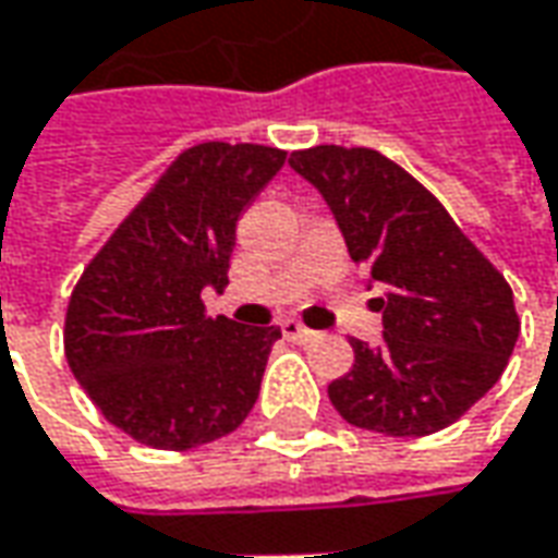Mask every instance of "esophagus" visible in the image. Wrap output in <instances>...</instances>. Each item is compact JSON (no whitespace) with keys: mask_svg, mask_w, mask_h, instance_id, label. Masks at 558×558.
Masks as SVG:
<instances>
[{"mask_svg":"<svg viewBox=\"0 0 558 558\" xmlns=\"http://www.w3.org/2000/svg\"><path fill=\"white\" fill-rule=\"evenodd\" d=\"M280 333L290 339V342H312L317 337L315 330H308L305 324H299L296 317H287L283 324H280Z\"/></svg>","mask_w":558,"mask_h":558,"instance_id":"obj_1","label":"esophagus"}]
</instances>
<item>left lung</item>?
<instances>
[{"instance_id":"obj_1","label":"left lung","mask_w":558,"mask_h":558,"mask_svg":"<svg viewBox=\"0 0 558 558\" xmlns=\"http://www.w3.org/2000/svg\"><path fill=\"white\" fill-rule=\"evenodd\" d=\"M290 166L327 201L349 256L386 296L383 342L352 339L355 364L327 386L345 423L395 438L460 420L507 371L519 315L507 278L448 209L371 147L317 145Z\"/></svg>"}]
</instances>
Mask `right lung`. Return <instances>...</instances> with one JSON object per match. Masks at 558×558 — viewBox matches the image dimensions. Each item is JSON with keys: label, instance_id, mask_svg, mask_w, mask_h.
I'll list each match as a JSON object with an SVG mask.
<instances>
[{"label": "right lung", "instance_id": "1", "mask_svg": "<svg viewBox=\"0 0 558 558\" xmlns=\"http://www.w3.org/2000/svg\"><path fill=\"white\" fill-rule=\"evenodd\" d=\"M287 150L203 142L182 150L73 287L64 355L117 429L157 451L234 433L259 398L280 327L209 317L238 219Z\"/></svg>", "mask_w": 558, "mask_h": 558}]
</instances>
